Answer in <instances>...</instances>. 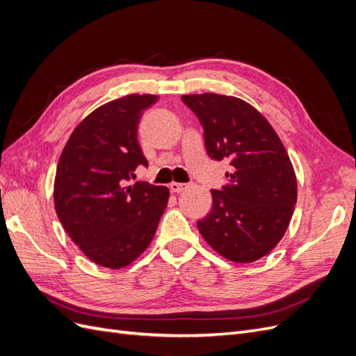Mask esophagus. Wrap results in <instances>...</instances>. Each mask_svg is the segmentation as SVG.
Returning <instances> with one entry per match:
<instances>
[{"mask_svg": "<svg viewBox=\"0 0 356 356\" xmlns=\"http://www.w3.org/2000/svg\"><path fill=\"white\" fill-rule=\"evenodd\" d=\"M170 191L174 193H181L184 191L186 188H188V184H182V182H170Z\"/></svg>", "mask_w": 356, "mask_h": 356, "instance_id": "34e87169", "label": "esophagus"}]
</instances>
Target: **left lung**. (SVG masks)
I'll use <instances>...</instances> for the list:
<instances>
[{
	"label": "left lung",
	"instance_id": "8db88e82",
	"mask_svg": "<svg viewBox=\"0 0 356 356\" xmlns=\"http://www.w3.org/2000/svg\"><path fill=\"white\" fill-rule=\"evenodd\" d=\"M203 126L211 159L230 160L229 184L212 190L197 229L215 251L252 263L282 239L297 202V179L281 139L254 106L217 93L181 96Z\"/></svg>",
	"mask_w": 356,
	"mask_h": 356
}]
</instances>
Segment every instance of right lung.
<instances>
[{
  "label": "right lung",
  "instance_id": "add662e5",
  "mask_svg": "<svg viewBox=\"0 0 356 356\" xmlns=\"http://www.w3.org/2000/svg\"><path fill=\"white\" fill-rule=\"evenodd\" d=\"M156 95H127L89 114L59 157L55 208L63 229L96 264L122 268L152 243L166 209L168 187L136 181L148 161L138 124Z\"/></svg>",
  "mask_w": 356,
  "mask_h": 356
}]
</instances>
